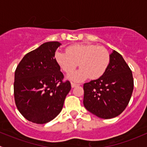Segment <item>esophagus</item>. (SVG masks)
Wrapping results in <instances>:
<instances>
[{
	"mask_svg": "<svg viewBox=\"0 0 147 147\" xmlns=\"http://www.w3.org/2000/svg\"><path fill=\"white\" fill-rule=\"evenodd\" d=\"M80 84H77V83H75V82H71V87H72V88H74V87H77V86H79Z\"/></svg>",
	"mask_w": 147,
	"mask_h": 147,
	"instance_id": "esophagus-1",
	"label": "esophagus"
}]
</instances>
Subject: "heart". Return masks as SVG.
Listing matches in <instances>:
<instances>
[{
	"instance_id": "1",
	"label": "heart",
	"mask_w": 147,
	"mask_h": 147,
	"mask_svg": "<svg viewBox=\"0 0 147 147\" xmlns=\"http://www.w3.org/2000/svg\"><path fill=\"white\" fill-rule=\"evenodd\" d=\"M55 58L60 67L67 74L74 71L77 65L80 68L68 75L72 80L80 81L89 78H100L104 75L110 61L108 50L92 44H75L66 49V53L57 51Z\"/></svg>"
}]
</instances>
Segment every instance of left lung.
Instances as JSON below:
<instances>
[{"instance_id": "1", "label": "left lung", "mask_w": 147, "mask_h": 147, "mask_svg": "<svg viewBox=\"0 0 147 147\" xmlns=\"http://www.w3.org/2000/svg\"><path fill=\"white\" fill-rule=\"evenodd\" d=\"M100 78L84 83L83 104L87 111L102 119H112L125 109L134 89L132 72L122 56L115 50Z\"/></svg>"}]
</instances>
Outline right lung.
Instances as JSON below:
<instances>
[{"mask_svg": "<svg viewBox=\"0 0 147 147\" xmlns=\"http://www.w3.org/2000/svg\"><path fill=\"white\" fill-rule=\"evenodd\" d=\"M61 43L47 42L27 53L15 72L14 97L22 115L31 122L45 124L63 109L71 90L69 81L56 62L55 54Z\"/></svg>", "mask_w": 147, "mask_h": 147, "instance_id": "right-lung-1", "label": "right lung"}]
</instances>
